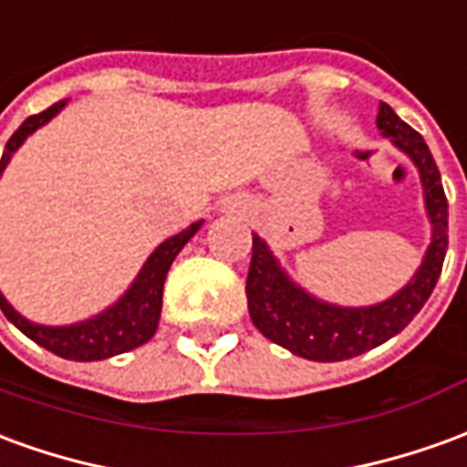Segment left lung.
<instances>
[{
  "label": "left lung",
  "mask_w": 467,
  "mask_h": 467,
  "mask_svg": "<svg viewBox=\"0 0 467 467\" xmlns=\"http://www.w3.org/2000/svg\"><path fill=\"white\" fill-rule=\"evenodd\" d=\"M377 128L389 143L415 163L422 181L432 241L415 276L372 306H337L322 302L286 276L266 241L254 234L246 299L254 327L274 345L314 362H339L375 349L408 327L435 289L448 251V198L428 143L418 130L402 122L395 110L379 102Z\"/></svg>",
  "instance_id": "left-lung-1"
}]
</instances>
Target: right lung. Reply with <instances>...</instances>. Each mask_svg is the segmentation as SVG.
<instances>
[{"instance_id":"1","label":"right lung","mask_w":467,"mask_h":467,"mask_svg":"<svg viewBox=\"0 0 467 467\" xmlns=\"http://www.w3.org/2000/svg\"><path fill=\"white\" fill-rule=\"evenodd\" d=\"M65 105H67V100L55 102L45 112L29 115L27 120L16 128V133L9 138V143L5 145V153H2V173H5L6 163L12 161L16 148L27 140V135H32L45 122L52 120ZM201 226H203V221H196L186 231L165 239L148 256L140 274L130 284V289L122 294L112 306H108L105 312L92 317V319L67 324V327L35 324L25 319L19 312H15V306L6 302L5 296H2V312L19 332L27 334L32 342H37L39 347L49 349L52 355L65 357V359L92 362V359H108V357L130 352L135 347L145 345L158 329V319H161V309H163L165 274L178 256V251L193 239V234Z\"/></svg>"}]
</instances>
